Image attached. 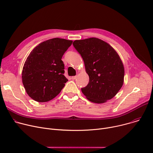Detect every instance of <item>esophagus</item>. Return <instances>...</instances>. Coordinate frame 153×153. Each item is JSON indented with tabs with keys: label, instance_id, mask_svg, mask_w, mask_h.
<instances>
[{
	"label": "esophagus",
	"instance_id": "esophagus-1",
	"mask_svg": "<svg viewBox=\"0 0 153 153\" xmlns=\"http://www.w3.org/2000/svg\"><path fill=\"white\" fill-rule=\"evenodd\" d=\"M76 77H77L76 76H72V77H71V79H72V80H74V79H76Z\"/></svg>",
	"mask_w": 153,
	"mask_h": 153
}]
</instances>
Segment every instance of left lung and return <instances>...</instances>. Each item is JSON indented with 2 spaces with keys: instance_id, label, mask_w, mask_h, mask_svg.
Instances as JSON below:
<instances>
[{
  "instance_id": "obj_1",
  "label": "left lung",
  "mask_w": 153,
  "mask_h": 153,
  "mask_svg": "<svg viewBox=\"0 0 153 153\" xmlns=\"http://www.w3.org/2000/svg\"><path fill=\"white\" fill-rule=\"evenodd\" d=\"M84 60L89 82L81 91L96 103L110 100L121 89L124 80L123 62L109 44L97 38L75 40L72 43Z\"/></svg>"
}]
</instances>
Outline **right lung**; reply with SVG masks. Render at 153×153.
I'll return each mask as SVG.
<instances>
[{"label":"right lung","instance_id":"obj_1","mask_svg":"<svg viewBox=\"0 0 153 153\" xmlns=\"http://www.w3.org/2000/svg\"><path fill=\"white\" fill-rule=\"evenodd\" d=\"M72 41L54 38L32 50L24 64L22 82L27 94L38 102H48L57 96L68 82L63 75V54Z\"/></svg>","mask_w":153,"mask_h":153}]
</instances>
